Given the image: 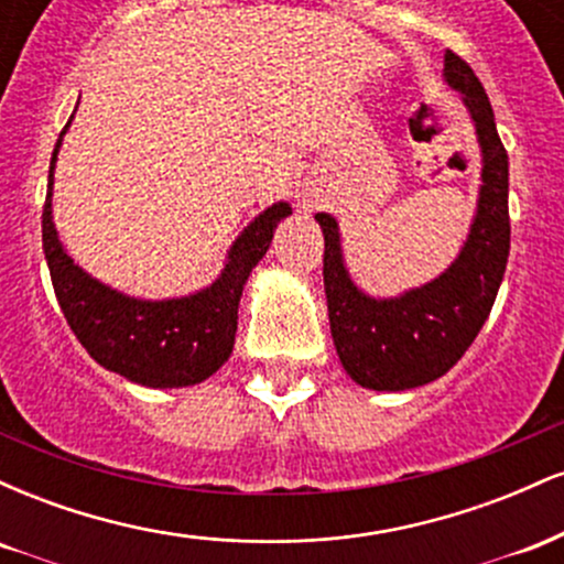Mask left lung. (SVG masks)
<instances>
[{
  "label": "left lung",
  "instance_id": "obj_1",
  "mask_svg": "<svg viewBox=\"0 0 564 564\" xmlns=\"http://www.w3.org/2000/svg\"><path fill=\"white\" fill-rule=\"evenodd\" d=\"M445 82L462 93L482 153V185L467 241L435 281L390 300L355 286L341 257L339 225L315 215L323 230V286L336 355L366 390L400 392L430 384L462 360L488 321L509 260V159L480 79L445 53Z\"/></svg>",
  "mask_w": 564,
  "mask_h": 564
}]
</instances>
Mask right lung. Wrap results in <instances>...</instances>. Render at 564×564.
Wrapping results in <instances>:
<instances>
[{
	"label": "right lung",
	"instance_id": "add662e5",
	"mask_svg": "<svg viewBox=\"0 0 564 564\" xmlns=\"http://www.w3.org/2000/svg\"><path fill=\"white\" fill-rule=\"evenodd\" d=\"M66 129L61 132L50 164L42 243L57 304L70 332L97 364L134 384L172 390L209 379L230 358L243 283L270 249L278 223L291 215V206L286 200H278L254 217V223L246 225L230 246L225 270L212 286L177 300H134L84 273L57 238L53 223V172Z\"/></svg>",
	"mask_w": 564,
	"mask_h": 564
}]
</instances>
